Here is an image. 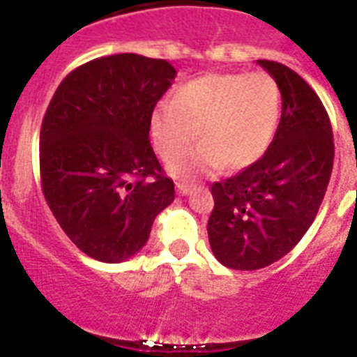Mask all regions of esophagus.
<instances>
[{"label": "esophagus", "mask_w": 357, "mask_h": 357, "mask_svg": "<svg viewBox=\"0 0 357 357\" xmlns=\"http://www.w3.org/2000/svg\"><path fill=\"white\" fill-rule=\"evenodd\" d=\"M190 187H192V185H188V183H178V185H176L179 196H187V194L190 192Z\"/></svg>", "instance_id": "34e87169"}]
</instances>
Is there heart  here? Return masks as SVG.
<instances>
[{"label": "heart", "mask_w": 357, "mask_h": 357, "mask_svg": "<svg viewBox=\"0 0 357 357\" xmlns=\"http://www.w3.org/2000/svg\"><path fill=\"white\" fill-rule=\"evenodd\" d=\"M282 115V89L273 75L208 73L181 84L170 102L150 117V137L167 161L192 146L195 130L204 143L169 165L172 176L192 179L229 163L244 169L269 149Z\"/></svg>", "instance_id": "heart-1"}]
</instances>
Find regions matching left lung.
Returning <instances> with one entry per match:
<instances>
[{
  "mask_svg": "<svg viewBox=\"0 0 357 357\" xmlns=\"http://www.w3.org/2000/svg\"><path fill=\"white\" fill-rule=\"evenodd\" d=\"M282 89V115L262 158L211 187L208 244L224 266L253 271L299 244L317 216L334 167V135L321 98L284 63L259 60Z\"/></svg>",
  "mask_w": 357,
  "mask_h": 357,
  "instance_id": "left-lung-1",
  "label": "left lung"
}]
</instances>
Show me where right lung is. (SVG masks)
Masks as SVG:
<instances>
[{
  "mask_svg": "<svg viewBox=\"0 0 357 357\" xmlns=\"http://www.w3.org/2000/svg\"><path fill=\"white\" fill-rule=\"evenodd\" d=\"M176 78L167 60L95 58L63 78L43 115L40 176L51 213L82 253L123 262L174 202L150 144V117Z\"/></svg>",
  "mask_w": 357,
  "mask_h": 357,
  "instance_id": "obj_1",
  "label": "right lung"
}]
</instances>
